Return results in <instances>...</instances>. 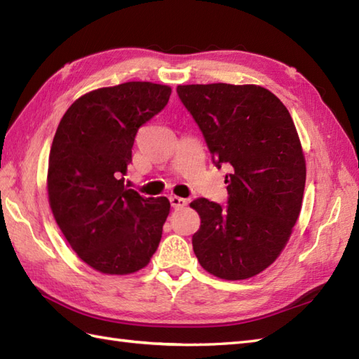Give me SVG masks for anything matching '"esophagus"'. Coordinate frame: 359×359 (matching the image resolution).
<instances>
[{
    "label": "esophagus",
    "instance_id": "obj_1",
    "mask_svg": "<svg viewBox=\"0 0 359 359\" xmlns=\"http://www.w3.org/2000/svg\"><path fill=\"white\" fill-rule=\"evenodd\" d=\"M170 202H171V207H172L174 210L185 208L187 203H188L187 199H184V197H179V196H171V197H170Z\"/></svg>",
    "mask_w": 359,
    "mask_h": 359
}]
</instances>
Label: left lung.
Masks as SVG:
<instances>
[{
    "label": "left lung",
    "instance_id": "1",
    "mask_svg": "<svg viewBox=\"0 0 359 359\" xmlns=\"http://www.w3.org/2000/svg\"><path fill=\"white\" fill-rule=\"evenodd\" d=\"M217 168L230 166L226 205L199 197L193 250L208 273L248 279L271 265L302 207L306 158L294 123L269 89L226 83L177 86Z\"/></svg>",
    "mask_w": 359,
    "mask_h": 359
}]
</instances>
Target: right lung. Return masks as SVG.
Masks as SVG:
<instances>
[{
  "mask_svg": "<svg viewBox=\"0 0 359 359\" xmlns=\"http://www.w3.org/2000/svg\"><path fill=\"white\" fill-rule=\"evenodd\" d=\"M171 88L128 81L80 97L53 137L48 193L60 230L83 262L106 274L148 265L170 215L166 197L125 185L140 126L168 104Z\"/></svg>",
  "mask_w": 359,
  "mask_h": 359,
  "instance_id": "add662e5",
  "label": "right lung"
}]
</instances>
